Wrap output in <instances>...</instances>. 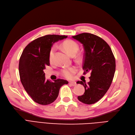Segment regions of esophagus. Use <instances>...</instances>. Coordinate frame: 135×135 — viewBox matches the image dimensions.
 Listing matches in <instances>:
<instances>
[{
	"label": "esophagus",
	"instance_id": "34e87169",
	"mask_svg": "<svg viewBox=\"0 0 135 135\" xmlns=\"http://www.w3.org/2000/svg\"><path fill=\"white\" fill-rule=\"evenodd\" d=\"M69 84H70V85L72 86H76V83L74 82H69Z\"/></svg>",
	"mask_w": 135,
	"mask_h": 135
}]
</instances>
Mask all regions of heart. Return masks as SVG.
<instances>
[{
    "instance_id": "obj_1",
    "label": "heart",
    "mask_w": 135,
    "mask_h": 135,
    "mask_svg": "<svg viewBox=\"0 0 135 135\" xmlns=\"http://www.w3.org/2000/svg\"><path fill=\"white\" fill-rule=\"evenodd\" d=\"M62 47L68 54L72 56H75L79 50V45L78 43L72 39H68L64 41L62 43ZM55 50L56 49L54 47L52 48L50 50L49 53V59L50 61H52L53 59ZM76 71L77 69L75 67H71L63 69L62 74L66 78L71 79L73 77L74 74Z\"/></svg>"
}]
</instances>
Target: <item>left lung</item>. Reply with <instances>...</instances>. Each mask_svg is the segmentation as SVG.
Returning <instances> with one entry per match:
<instances>
[{
    "mask_svg": "<svg viewBox=\"0 0 135 135\" xmlns=\"http://www.w3.org/2000/svg\"><path fill=\"white\" fill-rule=\"evenodd\" d=\"M72 38L83 44L84 50L83 74L91 72L89 82L78 81L85 89L78 96L79 101L87 104L97 102L106 94L110 87L116 69L115 58L109 45L96 35L83 33Z\"/></svg>",
    "mask_w": 135,
    "mask_h": 135,
    "instance_id": "8db88e82",
    "label": "left lung"
}]
</instances>
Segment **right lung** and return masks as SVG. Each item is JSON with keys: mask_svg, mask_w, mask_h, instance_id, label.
I'll return each instance as SVG.
<instances>
[{"mask_svg": "<svg viewBox=\"0 0 135 135\" xmlns=\"http://www.w3.org/2000/svg\"><path fill=\"white\" fill-rule=\"evenodd\" d=\"M67 38L66 36L46 35L34 40L23 50L19 59L20 79L25 90L33 100L47 105L57 99L60 88L68 81L57 79L46 80L43 71L49 66V53L54 43Z\"/></svg>", "mask_w": 135, "mask_h": 135, "instance_id": "1", "label": "right lung"}]
</instances>
